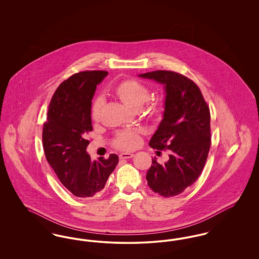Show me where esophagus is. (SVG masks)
I'll return each instance as SVG.
<instances>
[{
	"label": "esophagus",
	"mask_w": 259,
	"mask_h": 259,
	"mask_svg": "<svg viewBox=\"0 0 259 259\" xmlns=\"http://www.w3.org/2000/svg\"><path fill=\"white\" fill-rule=\"evenodd\" d=\"M133 156H134L133 153H128V152H123L119 154L120 159H128V158H132Z\"/></svg>",
	"instance_id": "1"
}]
</instances>
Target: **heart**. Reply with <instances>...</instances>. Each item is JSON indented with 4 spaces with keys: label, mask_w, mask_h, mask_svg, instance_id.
I'll list each match as a JSON object with an SVG mask.
<instances>
[{
    "label": "heart",
    "mask_w": 259,
    "mask_h": 259,
    "mask_svg": "<svg viewBox=\"0 0 259 259\" xmlns=\"http://www.w3.org/2000/svg\"><path fill=\"white\" fill-rule=\"evenodd\" d=\"M113 95L118 99L126 107L140 110L145 103L147 107L145 109V114L151 120L157 121L163 114V104L159 100L149 99V91L148 87L135 79H125L120 81L113 88ZM104 105V100L101 97L95 99L91 107L92 119L97 121L100 118L101 111ZM141 141L140 130H122L119 131L113 139L114 147L123 150H130L137 148Z\"/></svg>",
    "instance_id": "heart-1"
}]
</instances>
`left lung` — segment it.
I'll use <instances>...</instances> for the list:
<instances>
[{
    "instance_id": "left-lung-1",
    "label": "left lung",
    "mask_w": 259,
    "mask_h": 259,
    "mask_svg": "<svg viewBox=\"0 0 259 259\" xmlns=\"http://www.w3.org/2000/svg\"><path fill=\"white\" fill-rule=\"evenodd\" d=\"M164 85L163 118L149 141L151 148L170 149L169 160L156 158L147 172L152 191L164 197L181 194L198 179L210 147V114L199 87L188 77L172 71L139 74Z\"/></svg>"
}]
</instances>
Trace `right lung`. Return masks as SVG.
<instances>
[{"label": "right lung", "instance_id": "1", "mask_svg": "<svg viewBox=\"0 0 259 259\" xmlns=\"http://www.w3.org/2000/svg\"><path fill=\"white\" fill-rule=\"evenodd\" d=\"M85 71L71 75L54 92L42 129L46 158L59 181L76 197L99 194L118 163L116 154L91 160L87 152L92 131L91 105L96 87L108 75Z\"/></svg>", "mask_w": 259, "mask_h": 259}]
</instances>
